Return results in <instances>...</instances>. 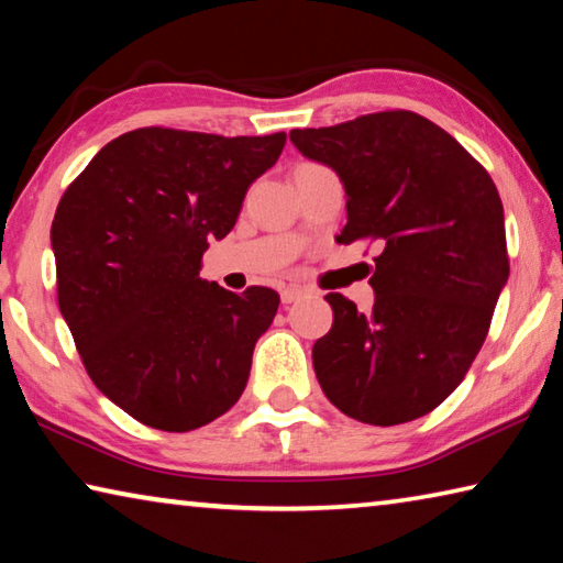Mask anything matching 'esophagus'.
Returning <instances> with one entry per match:
<instances>
[{
	"instance_id": "obj_1",
	"label": "esophagus",
	"mask_w": 563,
	"mask_h": 563,
	"mask_svg": "<svg viewBox=\"0 0 563 563\" xmlns=\"http://www.w3.org/2000/svg\"><path fill=\"white\" fill-rule=\"evenodd\" d=\"M302 295H305V290L300 288V285H288V288L280 290V300L285 305H290V302H295L298 298H302Z\"/></svg>"
}]
</instances>
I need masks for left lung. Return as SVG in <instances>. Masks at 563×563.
Listing matches in <instances>:
<instances>
[{
	"mask_svg": "<svg viewBox=\"0 0 563 563\" xmlns=\"http://www.w3.org/2000/svg\"><path fill=\"white\" fill-rule=\"evenodd\" d=\"M290 141L345 186L338 241L383 243L373 310L325 295L335 320L312 347L322 393L377 427L432 412L472 367L509 278L497 186L460 141L405 109L292 129Z\"/></svg>",
	"mask_w": 563,
	"mask_h": 563,
	"instance_id": "8db88e82",
	"label": "left lung"
}]
</instances>
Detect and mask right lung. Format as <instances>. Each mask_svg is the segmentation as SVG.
<instances>
[{
    "label": "right lung",
    "instance_id": "obj_1",
    "mask_svg": "<svg viewBox=\"0 0 563 563\" xmlns=\"http://www.w3.org/2000/svg\"><path fill=\"white\" fill-rule=\"evenodd\" d=\"M283 146V131L146 126L109 141L64 190L52 223L59 310L91 383L141 424L198 430L243 395L280 295H235L198 273Z\"/></svg>",
    "mask_w": 563,
    "mask_h": 563
}]
</instances>
